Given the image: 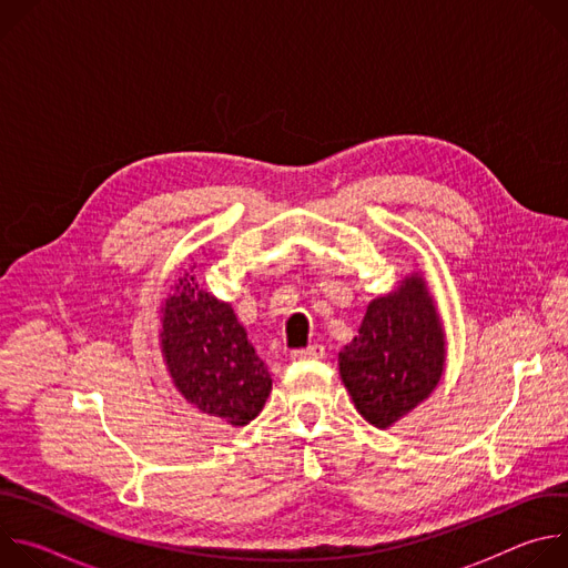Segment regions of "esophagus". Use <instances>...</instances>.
<instances>
[{"instance_id": "34e87169", "label": "esophagus", "mask_w": 568, "mask_h": 568, "mask_svg": "<svg viewBox=\"0 0 568 568\" xmlns=\"http://www.w3.org/2000/svg\"><path fill=\"white\" fill-rule=\"evenodd\" d=\"M323 355H326V348H323L321 344H314V346H307V348L294 351V353H292V359H296V362H305V359H323Z\"/></svg>"}]
</instances>
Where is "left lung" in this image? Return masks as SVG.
Here are the masks:
<instances>
[{"mask_svg": "<svg viewBox=\"0 0 568 568\" xmlns=\"http://www.w3.org/2000/svg\"><path fill=\"white\" fill-rule=\"evenodd\" d=\"M443 368V323L420 274L373 298L359 335L339 353V375L355 409L377 429H388L425 402Z\"/></svg>", "mask_w": 568, "mask_h": 568, "instance_id": "left-lung-1", "label": "left lung"}]
</instances>
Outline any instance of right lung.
Listing matches in <instances>:
<instances>
[{"label": "right lung", "mask_w": 568, "mask_h": 568, "mask_svg": "<svg viewBox=\"0 0 568 568\" xmlns=\"http://www.w3.org/2000/svg\"><path fill=\"white\" fill-rule=\"evenodd\" d=\"M159 339L173 384L202 414L245 427L263 412L272 375L233 307L204 292L195 274L186 272L164 301Z\"/></svg>", "instance_id": "right-lung-1"}]
</instances>
